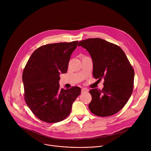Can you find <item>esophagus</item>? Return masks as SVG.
Instances as JSON below:
<instances>
[{"instance_id":"obj_1","label":"esophagus","mask_w":151,"mask_h":151,"mask_svg":"<svg viewBox=\"0 0 151 151\" xmlns=\"http://www.w3.org/2000/svg\"><path fill=\"white\" fill-rule=\"evenodd\" d=\"M88 91V90L87 88H83L81 90V93H87Z\"/></svg>"}]
</instances>
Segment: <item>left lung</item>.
I'll return each instance as SVG.
<instances>
[{"label":"left lung","mask_w":151,"mask_h":151,"mask_svg":"<svg viewBox=\"0 0 151 151\" xmlns=\"http://www.w3.org/2000/svg\"><path fill=\"white\" fill-rule=\"evenodd\" d=\"M90 53L93 62V75L104 79L101 90L92 89L88 107L99 116L118 112L130 99L134 87V71L125 52L118 45L100 38L80 41L78 45Z\"/></svg>","instance_id":"obj_1"}]
</instances>
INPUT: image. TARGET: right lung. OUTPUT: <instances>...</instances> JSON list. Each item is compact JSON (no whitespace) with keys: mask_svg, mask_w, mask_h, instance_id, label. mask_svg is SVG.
<instances>
[{"mask_svg":"<svg viewBox=\"0 0 151 151\" xmlns=\"http://www.w3.org/2000/svg\"><path fill=\"white\" fill-rule=\"evenodd\" d=\"M78 41L42 45L31 55L23 72L24 100L40 120L55 123L70 114L81 89L75 86L60 88V73H66Z\"/></svg>","mask_w":151,"mask_h":151,"instance_id":"obj_1","label":"right lung"}]
</instances>
